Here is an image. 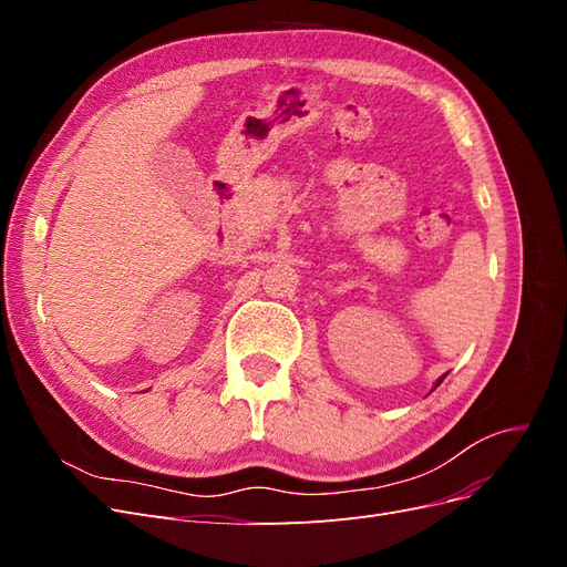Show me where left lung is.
I'll use <instances>...</instances> for the list:
<instances>
[{
    "instance_id": "8db88e82",
    "label": "left lung",
    "mask_w": 567,
    "mask_h": 567,
    "mask_svg": "<svg viewBox=\"0 0 567 567\" xmlns=\"http://www.w3.org/2000/svg\"><path fill=\"white\" fill-rule=\"evenodd\" d=\"M442 379H444V375H442ZM442 379H440V381H437V383H435V388H437V385H440V383H442Z\"/></svg>"
}]
</instances>
